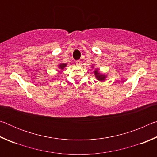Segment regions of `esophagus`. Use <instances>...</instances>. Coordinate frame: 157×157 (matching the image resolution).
Wrapping results in <instances>:
<instances>
[{"label": "esophagus", "instance_id": "34e87169", "mask_svg": "<svg viewBox=\"0 0 157 157\" xmlns=\"http://www.w3.org/2000/svg\"><path fill=\"white\" fill-rule=\"evenodd\" d=\"M75 63H76L77 66H80L81 62L79 60H78V61H76V62H75Z\"/></svg>", "mask_w": 157, "mask_h": 157}]
</instances>
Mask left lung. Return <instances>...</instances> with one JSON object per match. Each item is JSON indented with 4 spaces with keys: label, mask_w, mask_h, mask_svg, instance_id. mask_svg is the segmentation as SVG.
<instances>
[{
    "label": "left lung",
    "mask_w": 157,
    "mask_h": 157,
    "mask_svg": "<svg viewBox=\"0 0 157 157\" xmlns=\"http://www.w3.org/2000/svg\"><path fill=\"white\" fill-rule=\"evenodd\" d=\"M94 66H92V68H94ZM94 75L95 76V78H96L99 81H105V79L107 78V75H105V74L101 73L99 71V68H95L94 70Z\"/></svg>",
    "instance_id": "8db88e82"
}]
</instances>
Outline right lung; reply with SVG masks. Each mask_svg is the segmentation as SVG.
Listing matches in <instances>:
<instances>
[{"mask_svg":"<svg viewBox=\"0 0 157 157\" xmlns=\"http://www.w3.org/2000/svg\"><path fill=\"white\" fill-rule=\"evenodd\" d=\"M66 66H67V64H66V63H59V65L57 66V67H58V68L60 69V70H63V69Z\"/></svg>","mask_w":157,"mask_h":157,"instance_id":"1","label":"right lung"}]
</instances>
